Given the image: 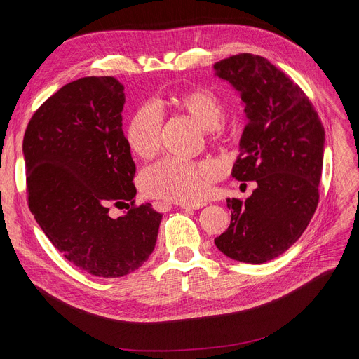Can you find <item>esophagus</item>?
<instances>
[{
  "label": "esophagus",
  "instance_id": "esophagus-1",
  "mask_svg": "<svg viewBox=\"0 0 359 359\" xmlns=\"http://www.w3.org/2000/svg\"><path fill=\"white\" fill-rule=\"evenodd\" d=\"M206 205V202H201V203H182L180 208L182 210H186V211H194V210H199V208H203V206ZM154 208L156 210H163L164 208H170V205L167 203H163V202H154Z\"/></svg>",
  "mask_w": 359,
  "mask_h": 359
}]
</instances>
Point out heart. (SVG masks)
Segmentation results:
<instances>
[{"label":"heart","instance_id":"obj_1","mask_svg":"<svg viewBox=\"0 0 359 359\" xmlns=\"http://www.w3.org/2000/svg\"><path fill=\"white\" fill-rule=\"evenodd\" d=\"M179 111L208 130L212 142L225 138L224 104L217 93L205 88L187 90L173 99ZM163 121L151 106H140L126 128L129 149L140 158L154 157L161 145ZM219 177V168L211 163H187L168 158L148 167L141 186L145 195L177 203H198L208 195L211 184Z\"/></svg>","mask_w":359,"mask_h":359}]
</instances>
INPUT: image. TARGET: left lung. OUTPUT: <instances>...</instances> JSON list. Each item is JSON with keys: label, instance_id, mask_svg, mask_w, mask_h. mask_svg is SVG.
Returning a JSON list of instances; mask_svg holds the SVG:
<instances>
[{"label": "left lung", "instance_id": "obj_1", "mask_svg": "<svg viewBox=\"0 0 359 359\" xmlns=\"http://www.w3.org/2000/svg\"><path fill=\"white\" fill-rule=\"evenodd\" d=\"M214 68L240 93L248 118L231 176L257 183L246 201L227 199L231 222L215 246L265 263L287 252L316 212L325 128L306 93L263 56L238 53Z\"/></svg>", "mask_w": 359, "mask_h": 359}]
</instances>
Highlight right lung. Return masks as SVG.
Listing matches in <instances>:
<instances>
[{
  "label": "right lung",
  "instance_id": "obj_1",
  "mask_svg": "<svg viewBox=\"0 0 359 359\" xmlns=\"http://www.w3.org/2000/svg\"><path fill=\"white\" fill-rule=\"evenodd\" d=\"M123 104L118 80L80 79L33 113L23 138L32 214L68 262L100 278L138 269L156 248L163 218L151 203H135ZM110 204H123L126 215L111 219Z\"/></svg>",
  "mask_w": 359,
  "mask_h": 359
}]
</instances>
